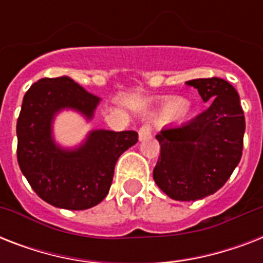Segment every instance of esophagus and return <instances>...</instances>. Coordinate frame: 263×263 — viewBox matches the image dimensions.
Here are the masks:
<instances>
[{
  "label": "esophagus",
  "mask_w": 263,
  "mask_h": 263,
  "mask_svg": "<svg viewBox=\"0 0 263 263\" xmlns=\"http://www.w3.org/2000/svg\"><path fill=\"white\" fill-rule=\"evenodd\" d=\"M138 134H139V139L140 140L146 139L147 136L152 135V127H150L148 124H143V125L139 128V132H138Z\"/></svg>",
  "instance_id": "1"
}]
</instances>
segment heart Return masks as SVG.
<instances>
[{"label":"heart","instance_id":"1","mask_svg":"<svg viewBox=\"0 0 263 263\" xmlns=\"http://www.w3.org/2000/svg\"><path fill=\"white\" fill-rule=\"evenodd\" d=\"M190 113H191V107L187 102H184V99L179 98V97H172L162 103V106L157 113V119L165 121V120L171 119L173 115L179 116V117H187Z\"/></svg>","mask_w":263,"mask_h":263}]
</instances>
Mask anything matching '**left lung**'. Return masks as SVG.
<instances>
[{
  "label": "left lung",
  "instance_id": "1",
  "mask_svg": "<svg viewBox=\"0 0 263 263\" xmlns=\"http://www.w3.org/2000/svg\"><path fill=\"white\" fill-rule=\"evenodd\" d=\"M210 106L179 127L156 136L161 153L154 181L175 200H198L218 191L240 162L245 113L232 84L220 78L185 82Z\"/></svg>",
  "mask_w": 263,
  "mask_h": 263
}]
</instances>
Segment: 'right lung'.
<instances>
[{
  "label": "right lung",
  "instance_id": "1",
  "mask_svg": "<svg viewBox=\"0 0 263 263\" xmlns=\"http://www.w3.org/2000/svg\"><path fill=\"white\" fill-rule=\"evenodd\" d=\"M99 98L71 78H45L27 91L16 125L17 162L45 202L68 210L90 209L107 195L116 162L138 142V132L95 129L79 147L55 144L51 123L63 109L92 119Z\"/></svg>",
  "mask_w": 263,
  "mask_h": 263
}]
</instances>
